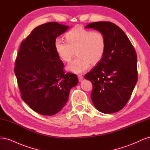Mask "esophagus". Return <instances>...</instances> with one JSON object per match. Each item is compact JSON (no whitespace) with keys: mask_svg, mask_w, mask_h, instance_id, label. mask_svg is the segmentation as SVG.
I'll return each mask as SVG.
<instances>
[{"mask_svg":"<svg viewBox=\"0 0 150 150\" xmlns=\"http://www.w3.org/2000/svg\"><path fill=\"white\" fill-rule=\"evenodd\" d=\"M78 79H79V81H82L83 80V79H84V78H83V76H82V75H78Z\"/></svg>","mask_w":150,"mask_h":150,"instance_id":"34e87169","label":"esophagus"}]
</instances>
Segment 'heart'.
I'll list each match as a JSON object with an SVG mask.
<instances>
[{
  "instance_id": "heart-1",
  "label": "heart",
  "mask_w": 150,
  "mask_h": 150,
  "mask_svg": "<svg viewBox=\"0 0 150 150\" xmlns=\"http://www.w3.org/2000/svg\"><path fill=\"white\" fill-rule=\"evenodd\" d=\"M65 37L67 42L61 38L55 40L54 48L64 62H69L76 52L78 56L68 64L67 71L75 74L83 73L89 69L91 63L96 64L102 59L106 42L101 32L77 25L68 31Z\"/></svg>"
}]
</instances>
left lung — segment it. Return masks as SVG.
<instances>
[{
  "instance_id": "8db88e82",
  "label": "left lung",
  "mask_w": 150,
  "mask_h": 150,
  "mask_svg": "<svg viewBox=\"0 0 150 150\" xmlns=\"http://www.w3.org/2000/svg\"><path fill=\"white\" fill-rule=\"evenodd\" d=\"M85 28L101 32L106 42L102 59L84 76L93 84L92 101L101 112H117L128 101L137 83V53L124 32L112 22H93Z\"/></svg>"
}]
</instances>
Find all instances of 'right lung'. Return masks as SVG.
Segmentation results:
<instances>
[{
    "instance_id": "add662e5",
    "label": "right lung",
    "mask_w": 150,
    "mask_h": 150,
    "mask_svg": "<svg viewBox=\"0 0 150 150\" xmlns=\"http://www.w3.org/2000/svg\"><path fill=\"white\" fill-rule=\"evenodd\" d=\"M69 26L56 22L35 28L22 42L14 72L23 101L39 114L52 116L62 110L77 76L65 74L54 41Z\"/></svg>"
}]
</instances>
